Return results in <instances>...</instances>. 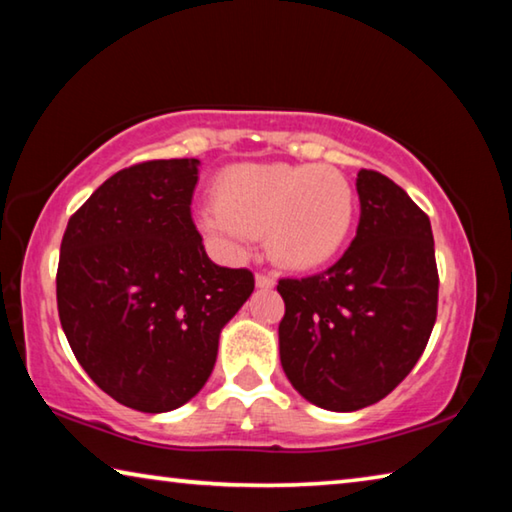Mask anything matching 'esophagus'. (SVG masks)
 Segmentation results:
<instances>
[{
	"label": "esophagus",
	"instance_id": "esophagus-1",
	"mask_svg": "<svg viewBox=\"0 0 512 512\" xmlns=\"http://www.w3.org/2000/svg\"><path fill=\"white\" fill-rule=\"evenodd\" d=\"M255 282L259 289H273L275 287V277L271 273H257Z\"/></svg>",
	"mask_w": 512,
	"mask_h": 512
}]
</instances>
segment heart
<instances>
[{
    "label": "heart",
    "instance_id": "heart-1",
    "mask_svg": "<svg viewBox=\"0 0 512 512\" xmlns=\"http://www.w3.org/2000/svg\"><path fill=\"white\" fill-rule=\"evenodd\" d=\"M219 203L196 210V225L230 257H244L266 232L275 262L307 271L329 262L350 237L357 196L334 167L239 164L216 178Z\"/></svg>",
    "mask_w": 512,
    "mask_h": 512
}]
</instances>
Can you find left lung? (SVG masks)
I'll return each instance as SVG.
<instances>
[{
	"label": "left lung",
	"mask_w": 512,
	"mask_h": 512,
	"mask_svg": "<svg viewBox=\"0 0 512 512\" xmlns=\"http://www.w3.org/2000/svg\"><path fill=\"white\" fill-rule=\"evenodd\" d=\"M357 237L327 271L284 277L280 361L293 388L327 411H359L422 357L438 311L429 216L379 171L357 173Z\"/></svg>",
	"instance_id": "8db88e82"
}]
</instances>
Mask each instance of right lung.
I'll list each match as a JSON object with an SVG mask.
<instances>
[{"label":"right lung","mask_w":512,"mask_h":512,"mask_svg":"<svg viewBox=\"0 0 512 512\" xmlns=\"http://www.w3.org/2000/svg\"><path fill=\"white\" fill-rule=\"evenodd\" d=\"M196 158L110 176L72 214L56 300L74 357L103 393L144 413L192 400L212 375L223 325L255 289L248 268L205 253L192 219Z\"/></svg>","instance_id":"right-lung-1"}]
</instances>
